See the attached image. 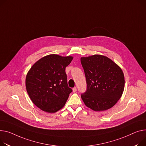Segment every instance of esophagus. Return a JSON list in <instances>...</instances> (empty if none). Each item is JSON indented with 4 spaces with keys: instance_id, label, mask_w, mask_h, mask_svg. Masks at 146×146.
<instances>
[{
    "instance_id": "obj_1",
    "label": "esophagus",
    "mask_w": 146,
    "mask_h": 146,
    "mask_svg": "<svg viewBox=\"0 0 146 146\" xmlns=\"http://www.w3.org/2000/svg\"><path fill=\"white\" fill-rule=\"evenodd\" d=\"M76 91H77V88H76V87H73V92H76Z\"/></svg>"
}]
</instances>
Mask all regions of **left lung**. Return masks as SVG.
<instances>
[{"mask_svg":"<svg viewBox=\"0 0 146 146\" xmlns=\"http://www.w3.org/2000/svg\"><path fill=\"white\" fill-rule=\"evenodd\" d=\"M87 83L81 94L85 105L94 111L108 110L120 99L124 88L121 68L108 57L94 54L81 57Z\"/></svg>","mask_w":146,"mask_h":146,"instance_id":"8db88e82","label":"left lung"}]
</instances>
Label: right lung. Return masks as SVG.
<instances>
[{"mask_svg": "<svg viewBox=\"0 0 146 146\" xmlns=\"http://www.w3.org/2000/svg\"><path fill=\"white\" fill-rule=\"evenodd\" d=\"M72 60V56L49 54L31 68L26 77V87L37 108L48 113H55L63 108L72 92L65 72Z\"/></svg>", "mask_w": 146, "mask_h": 146, "instance_id": "1", "label": "right lung"}]
</instances>
